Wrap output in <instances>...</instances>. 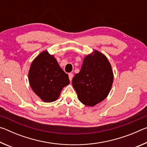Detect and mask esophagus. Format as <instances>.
Returning <instances> with one entry per match:
<instances>
[{"label":"esophagus","mask_w":147,"mask_h":147,"mask_svg":"<svg viewBox=\"0 0 147 147\" xmlns=\"http://www.w3.org/2000/svg\"><path fill=\"white\" fill-rule=\"evenodd\" d=\"M73 74L69 73V80H70L71 82L72 80V79H73Z\"/></svg>","instance_id":"1"}]
</instances>
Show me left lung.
I'll use <instances>...</instances> for the list:
<instances>
[{"instance_id": "8db88e82", "label": "left lung", "mask_w": 147, "mask_h": 147, "mask_svg": "<svg viewBox=\"0 0 147 147\" xmlns=\"http://www.w3.org/2000/svg\"><path fill=\"white\" fill-rule=\"evenodd\" d=\"M113 73L107 57L96 50L84 58L79 73L72 84L78 100L84 105L94 106L104 100L109 93Z\"/></svg>"}]
</instances>
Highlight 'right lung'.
<instances>
[{
	"label": "right lung",
	"instance_id": "1",
	"mask_svg": "<svg viewBox=\"0 0 147 147\" xmlns=\"http://www.w3.org/2000/svg\"><path fill=\"white\" fill-rule=\"evenodd\" d=\"M28 81L32 90L45 102L56 101L63 88L70 83L68 74L47 51L41 52L32 61Z\"/></svg>",
	"mask_w": 147,
	"mask_h": 147
}]
</instances>
